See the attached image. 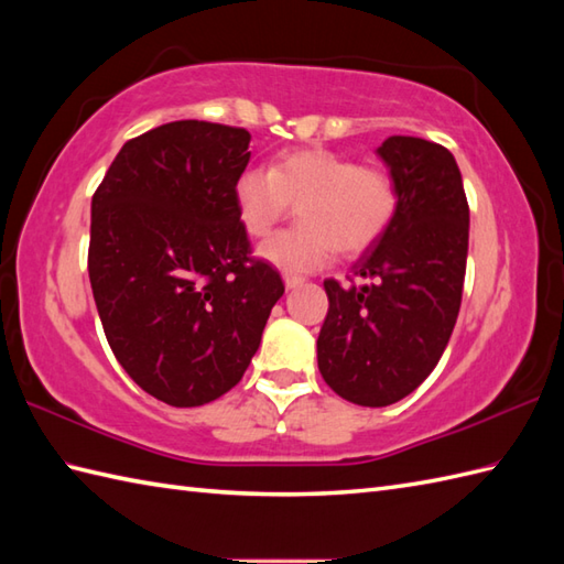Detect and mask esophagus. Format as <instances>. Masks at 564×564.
<instances>
[{
    "label": "esophagus",
    "mask_w": 564,
    "mask_h": 564,
    "mask_svg": "<svg viewBox=\"0 0 564 564\" xmlns=\"http://www.w3.org/2000/svg\"><path fill=\"white\" fill-rule=\"evenodd\" d=\"M303 281H305L303 275H293V273H285L283 275V283H285V289H289V291L297 289V285H303Z\"/></svg>",
    "instance_id": "1"
}]
</instances>
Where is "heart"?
<instances>
[{
    "label": "heart",
    "mask_w": 564,
    "mask_h": 564,
    "mask_svg": "<svg viewBox=\"0 0 564 564\" xmlns=\"http://www.w3.org/2000/svg\"><path fill=\"white\" fill-rule=\"evenodd\" d=\"M398 184L382 166L358 164L329 150H295L271 170L245 166L235 178V208L251 237H267L291 206L301 227L269 237L259 257L285 273H310L334 251L358 254L388 232L398 213Z\"/></svg>",
    "instance_id": "obj_1"
}]
</instances>
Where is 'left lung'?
<instances>
[{"mask_svg": "<svg viewBox=\"0 0 564 564\" xmlns=\"http://www.w3.org/2000/svg\"><path fill=\"white\" fill-rule=\"evenodd\" d=\"M378 154L398 184V213L351 267L370 283L325 281L329 310L317 337L322 378L361 406L406 398L436 368L458 319L470 230L463 176L446 148L392 135Z\"/></svg>", "mask_w": 564, "mask_h": 564, "instance_id": "8db88e82", "label": "left lung"}]
</instances>
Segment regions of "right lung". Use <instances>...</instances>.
<instances>
[{
	"mask_svg": "<svg viewBox=\"0 0 564 564\" xmlns=\"http://www.w3.org/2000/svg\"><path fill=\"white\" fill-rule=\"evenodd\" d=\"M245 128L174 121L128 140L91 198L89 281L118 364L172 406L242 380L281 273L251 257L235 208Z\"/></svg>",
	"mask_w": 564,
	"mask_h": 564,
	"instance_id": "obj_1",
	"label": "right lung"
}]
</instances>
